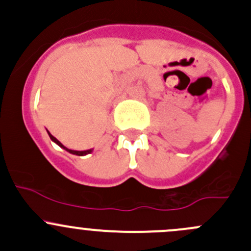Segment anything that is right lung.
Here are the masks:
<instances>
[{
	"mask_svg": "<svg viewBox=\"0 0 251 251\" xmlns=\"http://www.w3.org/2000/svg\"><path fill=\"white\" fill-rule=\"evenodd\" d=\"M48 136H50V140H52L53 142H54L55 144H58V146H59L60 148L65 149V151H69L70 154H74V155H80V156H83V155H86V154H90V153H92V151H93V149H87V151H73V149H69V148H67V147H64V146H63V144L60 143V142L58 141L57 138H55V137H53V136L50 135V132H48Z\"/></svg>",
	"mask_w": 251,
	"mask_h": 251,
	"instance_id": "1",
	"label": "right lung"
}]
</instances>
